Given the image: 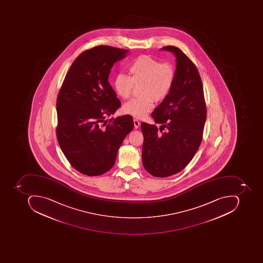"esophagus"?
<instances>
[{"mask_svg": "<svg viewBox=\"0 0 263 263\" xmlns=\"http://www.w3.org/2000/svg\"><path fill=\"white\" fill-rule=\"evenodd\" d=\"M134 128L135 129H138V127L140 126V122L137 119H134Z\"/></svg>", "mask_w": 263, "mask_h": 263, "instance_id": "esophagus-1", "label": "esophagus"}]
</instances>
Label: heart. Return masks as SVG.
<instances>
[{"mask_svg":"<svg viewBox=\"0 0 263 263\" xmlns=\"http://www.w3.org/2000/svg\"><path fill=\"white\" fill-rule=\"evenodd\" d=\"M129 72L130 76L119 73L115 77L114 88L119 97L128 99L134 84H142L141 94L143 97L126 102L122 110L134 117H145L154 107V100L163 101L168 97L175 84V69L172 64L163 63L148 55H141L131 62Z\"/></svg>","mask_w":263,"mask_h":263,"instance_id":"1","label":"heart"}]
</instances>
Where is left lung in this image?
<instances>
[{
  "label": "left lung",
  "mask_w": 263,
  "mask_h": 263,
  "mask_svg": "<svg viewBox=\"0 0 263 263\" xmlns=\"http://www.w3.org/2000/svg\"><path fill=\"white\" fill-rule=\"evenodd\" d=\"M176 57L173 88L152 113L156 125L142 122V162L155 177L165 178L183 170L202 141L206 104L198 69L178 47H163Z\"/></svg>",
  "instance_id": "1"
}]
</instances>
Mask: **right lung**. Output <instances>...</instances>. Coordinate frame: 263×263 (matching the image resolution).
<instances>
[{
    "mask_svg": "<svg viewBox=\"0 0 263 263\" xmlns=\"http://www.w3.org/2000/svg\"><path fill=\"white\" fill-rule=\"evenodd\" d=\"M129 51L97 46L72 62L57 99L58 141L76 170L88 176L111 169L125 136L134 129L130 115L105 119L121 107L108 81L110 69Z\"/></svg>",
    "mask_w": 263,
    "mask_h": 263,
    "instance_id": "add662e5",
    "label": "right lung"
}]
</instances>
